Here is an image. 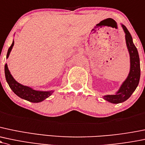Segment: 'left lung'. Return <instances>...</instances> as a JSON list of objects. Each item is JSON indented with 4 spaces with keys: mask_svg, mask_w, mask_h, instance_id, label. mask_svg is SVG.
<instances>
[{
    "mask_svg": "<svg viewBox=\"0 0 145 145\" xmlns=\"http://www.w3.org/2000/svg\"><path fill=\"white\" fill-rule=\"evenodd\" d=\"M121 25L125 33L126 46L130 56V71L126 80L115 94L103 97V99L112 103H122L127 100L138 87L140 78V65L138 50L134 45L132 37L128 29L123 24Z\"/></svg>",
    "mask_w": 145,
    "mask_h": 145,
    "instance_id": "1",
    "label": "left lung"
}]
</instances>
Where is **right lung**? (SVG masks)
I'll return each mask as SVG.
<instances>
[{
  "label": "right lung",
  "instance_id": "obj_1",
  "mask_svg": "<svg viewBox=\"0 0 145 145\" xmlns=\"http://www.w3.org/2000/svg\"><path fill=\"white\" fill-rule=\"evenodd\" d=\"M14 42H12V45L9 48L7 53V58H8L10 53L11 52L12 47H13ZM5 78L8 83L9 86L11 88L14 94H16L18 97L20 98L28 101L33 103H39V102L43 101L49 97L53 92V90L51 91H38L33 89V88H30L28 86L21 85V83H18L13 76H12L10 70L7 67V65L5 64Z\"/></svg>",
  "mask_w": 145,
  "mask_h": 145
}]
</instances>
